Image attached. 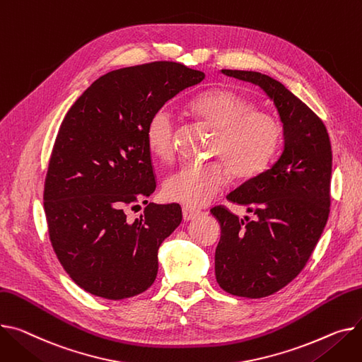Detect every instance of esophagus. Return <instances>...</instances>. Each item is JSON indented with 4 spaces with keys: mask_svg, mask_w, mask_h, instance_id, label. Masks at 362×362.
Wrapping results in <instances>:
<instances>
[{
    "mask_svg": "<svg viewBox=\"0 0 362 362\" xmlns=\"http://www.w3.org/2000/svg\"><path fill=\"white\" fill-rule=\"evenodd\" d=\"M182 211H183V220H185V221H192V220L198 218L199 215H202V211H199V209H197V208H192V206H189V205H185V206L182 208Z\"/></svg>",
    "mask_w": 362,
    "mask_h": 362,
    "instance_id": "1",
    "label": "esophagus"
}]
</instances>
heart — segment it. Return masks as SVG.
<instances>
[{
    "label": "heart",
    "instance_id": "heart-1",
    "mask_svg": "<svg viewBox=\"0 0 362 362\" xmlns=\"http://www.w3.org/2000/svg\"><path fill=\"white\" fill-rule=\"evenodd\" d=\"M189 110L215 128L208 163H187L164 180L168 199L192 208L204 206L226 187L228 168L237 179H252L269 165L284 136L281 120L269 112L253 109L246 95L230 88H211L189 103ZM146 139L160 160H170L176 147V120L168 109L156 110L148 119Z\"/></svg>",
    "mask_w": 362,
    "mask_h": 362
}]
</instances>
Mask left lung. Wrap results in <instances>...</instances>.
I'll return each instance as SVG.
<instances>
[{"instance_id": "8db88e82", "label": "left lung", "mask_w": 362, "mask_h": 362, "mask_svg": "<svg viewBox=\"0 0 362 362\" xmlns=\"http://www.w3.org/2000/svg\"><path fill=\"white\" fill-rule=\"evenodd\" d=\"M223 74L259 86L284 124L278 160L227 197L256 218L245 223L226 205L211 209L223 233L215 250L216 282L228 294L263 298L303 271L325 230L332 146L323 120L279 81L255 71L223 69Z\"/></svg>"}]
</instances>
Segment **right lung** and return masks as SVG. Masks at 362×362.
Returning a JSON list of instances; mask_svg holds the SVG:
<instances>
[{"label":"right lung","mask_w":362,"mask_h":362,"mask_svg":"<svg viewBox=\"0 0 362 362\" xmlns=\"http://www.w3.org/2000/svg\"><path fill=\"white\" fill-rule=\"evenodd\" d=\"M205 78L180 62L120 68L95 80L71 106L45 177L43 206L51 245L84 291L124 300L153 285L157 252L182 223L179 204L138 206L157 185L146 128L165 102Z\"/></svg>","instance_id":"add662e5"}]
</instances>
